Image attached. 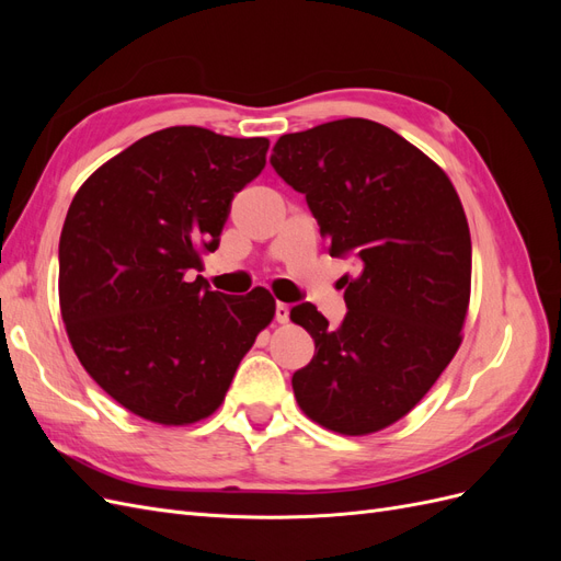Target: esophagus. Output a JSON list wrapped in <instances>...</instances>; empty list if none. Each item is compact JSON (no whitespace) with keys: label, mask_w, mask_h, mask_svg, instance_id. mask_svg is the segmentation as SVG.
Segmentation results:
<instances>
[{"label":"esophagus","mask_w":561,"mask_h":561,"mask_svg":"<svg viewBox=\"0 0 561 561\" xmlns=\"http://www.w3.org/2000/svg\"><path fill=\"white\" fill-rule=\"evenodd\" d=\"M276 320L280 322V325L290 320V304H283V301L276 304Z\"/></svg>","instance_id":"34e87169"}]
</instances>
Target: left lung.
I'll return each instance as SVG.
<instances>
[{
  "label": "left lung",
  "instance_id": "left-lung-1",
  "mask_svg": "<svg viewBox=\"0 0 561 561\" xmlns=\"http://www.w3.org/2000/svg\"><path fill=\"white\" fill-rule=\"evenodd\" d=\"M271 165L307 196L332 254L353 252L348 313L332 330L313 304L290 320L316 342L293 375L301 412L322 428L369 435L410 414L463 342L472 245L451 180L402 135L339 118L276 142Z\"/></svg>",
  "mask_w": 561,
  "mask_h": 561
}]
</instances>
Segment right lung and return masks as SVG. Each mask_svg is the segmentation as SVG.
Returning a JSON list of instances; mask_svg holds the SVG:
<instances>
[{"label": "right lung", "mask_w": 561, "mask_h": 561, "mask_svg": "<svg viewBox=\"0 0 561 561\" xmlns=\"http://www.w3.org/2000/svg\"><path fill=\"white\" fill-rule=\"evenodd\" d=\"M266 151V138L163 128L100 165L67 210L58 248L67 336L93 381L151 423L208 419L276 316L266 287L233 297L192 280Z\"/></svg>", "instance_id": "obj_1"}]
</instances>
